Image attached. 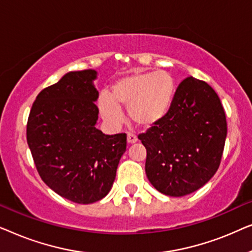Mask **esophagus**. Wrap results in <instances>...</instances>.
<instances>
[{
    "instance_id": "esophagus-1",
    "label": "esophagus",
    "mask_w": 252,
    "mask_h": 252,
    "mask_svg": "<svg viewBox=\"0 0 252 252\" xmlns=\"http://www.w3.org/2000/svg\"><path fill=\"white\" fill-rule=\"evenodd\" d=\"M136 141H137V137L134 135V134H132V133L127 134V143L133 144V143H135Z\"/></svg>"
}]
</instances>
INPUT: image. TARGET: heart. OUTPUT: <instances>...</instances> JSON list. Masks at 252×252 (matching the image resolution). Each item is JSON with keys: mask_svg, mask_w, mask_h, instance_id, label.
Returning <instances> with one entry per match:
<instances>
[{"mask_svg": "<svg viewBox=\"0 0 252 252\" xmlns=\"http://www.w3.org/2000/svg\"><path fill=\"white\" fill-rule=\"evenodd\" d=\"M175 93L177 81L170 72L132 71L112 85L110 95H101L98 109L106 122L119 124L120 109L125 108L133 125L149 128L167 115Z\"/></svg>", "mask_w": 252, "mask_h": 252, "instance_id": "b5f03b06", "label": "heart"}]
</instances>
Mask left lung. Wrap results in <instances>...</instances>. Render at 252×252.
Returning a JSON list of instances; mask_svg holds the SVG:
<instances>
[{
	"label": "left lung",
	"instance_id": "8db88e82",
	"mask_svg": "<svg viewBox=\"0 0 252 252\" xmlns=\"http://www.w3.org/2000/svg\"><path fill=\"white\" fill-rule=\"evenodd\" d=\"M227 135L217 93L192 77L179 85L167 115L139 135L146 174L161 194L180 197L203 187L218 170Z\"/></svg>",
	"mask_w": 252,
	"mask_h": 252
}]
</instances>
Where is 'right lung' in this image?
Returning <instances> with one entry per match:
<instances>
[{"label": "right lung", "instance_id": "1", "mask_svg": "<svg viewBox=\"0 0 252 252\" xmlns=\"http://www.w3.org/2000/svg\"><path fill=\"white\" fill-rule=\"evenodd\" d=\"M95 70L68 72L36 96L27 122V143L41 179L79 204L102 199L111 189L126 134L95 127L98 92Z\"/></svg>", "mask_w": 252, "mask_h": 252}]
</instances>
